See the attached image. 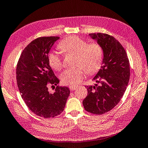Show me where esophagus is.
I'll list each match as a JSON object with an SVG mask.
<instances>
[{
	"mask_svg": "<svg viewBox=\"0 0 148 148\" xmlns=\"http://www.w3.org/2000/svg\"><path fill=\"white\" fill-rule=\"evenodd\" d=\"M69 88V90H70L71 91H73L77 88V86H70Z\"/></svg>",
	"mask_w": 148,
	"mask_h": 148,
	"instance_id": "esophagus-1",
	"label": "esophagus"
}]
</instances>
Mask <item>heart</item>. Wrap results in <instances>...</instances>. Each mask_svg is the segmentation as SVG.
<instances>
[{"instance_id": "1", "label": "heart", "mask_w": 148, "mask_h": 148, "mask_svg": "<svg viewBox=\"0 0 148 148\" xmlns=\"http://www.w3.org/2000/svg\"><path fill=\"white\" fill-rule=\"evenodd\" d=\"M58 48L66 54L77 55L75 69H66L61 74L60 79L64 84L75 86L82 81L86 73L94 74L98 71L103 60V49L98 42L88 44L86 40L78 36H70L62 40ZM48 60L52 69L59 71L62 68V58L56 52L49 53Z\"/></svg>"}]
</instances>
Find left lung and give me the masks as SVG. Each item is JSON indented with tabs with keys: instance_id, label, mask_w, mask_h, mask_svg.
I'll use <instances>...</instances> for the list:
<instances>
[{
	"instance_id": "8db88e82",
	"label": "left lung",
	"mask_w": 148,
	"mask_h": 148,
	"mask_svg": "<svg viewBox=\"0 0 148 148\" xmlns=\"http://www.w3.org/2000/svg\"><path fill=\"white\" fill-rule=\"evenodd\" d=\"M92 39L101 45V68L93 79L97 82L87 86L88 95L82 104L88 112L102 115L116 106L126 91L130 76L129 60L123 46L105 33H90Z\"/></svg>"
}]
</instances>
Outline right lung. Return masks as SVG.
Here are the masks:
<instances>
[{
	"instance_id": "1",
	"label": "right lung",
	"mask_w": 148,
	"mask_h": 148,
	"mask_svg": "<svg viewBox=\"0 0 148 148\" xmlns=\"http://www.w3.org/2000/svg\"><path fill=\"white\" fill-rule=\"evenodd\" d=\"M58 37H39L24 48L16 66V82L22 98L29 110L44 118L55 117L62 112L70 93L68 87L58 86L53 94L49 85L59 80L50 67L48 56Z\"/></svg>"
}]
</instances>
